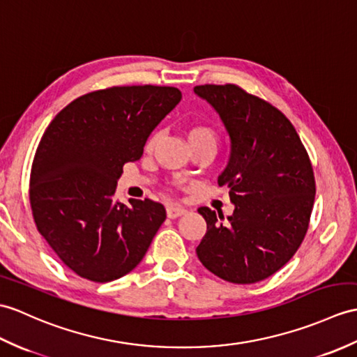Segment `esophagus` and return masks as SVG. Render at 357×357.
<instances>
[{
    "label": "esophagus",
    "mask_w": 357,
    "mask_h": 357,
    "mask_svg": "<svg viewBox=\"0 0 357 357\" xmlns=\"http://www.w3.org/2000/svg\"><path fill=\"white\" fill-rule=\"evenodd\" d=\"M185 213H187V210L182 208V206H178V205H169L167 206V218L169 219L181 218V216H184Z\"/></svg>",
    "instance_id": "1"
}]
</instances>
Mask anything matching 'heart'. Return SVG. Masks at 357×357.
Instances as JSON below:
<instances>
[{
  "label": "heart",
  "instance_id": "heart-1",
  "mask_svg": "<svg viewBox=\"0 0 357 357\" xmlns=\"http://www.w3.org/2000/svg\"><path fill=\"white\" fill-rule=\"evenodd\" d=\"M187 137H188V143H197V141H213V143H216V134H214V130L210 126H205V124H195V126L188 129ZM155 141H156V135H152L147 139L146 143L147 151H152V147L155 146Z\"/></svg>",
  "mask_w": 357,
  "mask_h": 357
}]
</instances>
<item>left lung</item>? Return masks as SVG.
I'll use <instances>...</instances> for the list:
<instances>
[{
	"label": "left lung",
	"instance_id": "left-lung-1",
	"mask_svg": "<svg viewBox=\"0 0 357 357\" xmlns=\"http://www.w3.org/2000/svg\"><path fill=\"white\" fill-rule=\"evenodd\" d=\"M195 93L229 134V162L218 184L236 205L225 223L219 211L197 210L206 234L196 254L222 280L259 283L292 259L307 233L317 193L310 158L294 124L269 102L234 84L199 85Z\"/></svg>",
	"mask_w": 357,
	"mask_h": 357
}]
</instances>
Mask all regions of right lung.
<instances>
[{"label":"right lung","instance_id":"right-lung-1","mask_svg":"<svg viewBox=\"0 0 357 357\" xmlns=\"http://www.w3.org/2000/svg\"><path fill=\"white\" fill-rule=\"evenodd\" d=\"M173 86H111L77 97L39 141L30 173L36 228L66 268L94 283L126 275L165 220L152 199H115L123 165L181 100Z\"/></svg>","mask_w":357,"mask_h":357}]
</instances>
